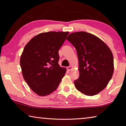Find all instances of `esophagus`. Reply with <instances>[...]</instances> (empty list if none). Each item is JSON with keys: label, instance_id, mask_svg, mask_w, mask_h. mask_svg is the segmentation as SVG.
Masks as SVG:
<instances>
[{"label": "esophagus", "instance_id": "esophagus-1", "mask_svg": "<svg viewBox=\"0 0 126 126\" xmlns=\"http://www.w3.org/2000/svg\"><path fill=\"white\" fill-rule=\"evenodd\" d=\"M72 69H73V67H72V66H69V67H67V70H68V71H72Z\"/></svg>", "mask_w": 126, "mask_h": 126}]
</instances>
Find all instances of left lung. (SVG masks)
Instances as JSON below:
<instances>
[{"label":"left lung","mask_w":126,"mask_h":126,"mask_svg":"<svg viewBox=\"0 0 126 126\" xmlns=\"http://www.w3.org/2000/svg\"><path fill=\"white\" fill-rule=\"evenodd\" d=\"M67 40L77 53L79 77L74 82L76 89L88 96L97 94L107 87L113 74L110 48L97 36L85 32L72 33Z\"/></svg>","instance_id":"8db88e82"}]
</instances>
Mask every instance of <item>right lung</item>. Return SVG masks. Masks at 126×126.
I'll list each match as a JSON object with an SVG mask.
<instances>
[{
	"label": "right lung",
	"instance_id": "1",
	"mask_svg": "<svg viewBox=\"0 0 126 126\" xmlns=\"http://www.w3.org/2000/svg\"><path fill=\"white\" fill-rule=\"evenodd\" d=\"M68 32H49L38 34L25 45L20 65L24 79L40 96L50 94L58 88L66 68L59 65L58 51Z\"/></svg>",
	"mask_w": 126,
	"mask_h": 126
}]
</instances>
